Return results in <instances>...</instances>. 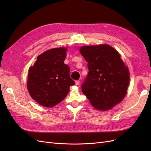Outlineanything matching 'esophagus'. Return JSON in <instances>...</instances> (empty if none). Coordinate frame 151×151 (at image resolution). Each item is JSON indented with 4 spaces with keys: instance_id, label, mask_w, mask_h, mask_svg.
I'll return each instance as SVG.
<instances>
[{
    "instance_id": "obj_1",
    "label": "esophagus",
    "mask_w": 151,
    "mask_h": 151,
    "mask_svg": "<svg viewBox=\"0 0 151 151\" xmlns=\"http://www.w3.org/2000/svg\"><path fill=\"white\" fill-rule=\"evenodd\" d=\"M76 84L77 85V86H78V85H79V84H80V81H76Z\"/></svg>"
}]
</instances>
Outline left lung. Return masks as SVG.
Masks as SVG:
<instances>
[{
    "label": "left lung",
    "instance_id": "left-lung-1",
    "mask_svg": "<svg viewBox=\"0 0 151 151\" xmlns=\"http://www.w3.org/2000/svg\"><path fill=\"white\" fill-rule=\"evenodd\" d=\"M81 54L88 62L89 72L82 91L92 106L106 111L120 103L130 83L128 67L116 50L107 44L83 46Z\"/></svg>",
    "mask_w": 151,
    "mask_h": 151
}]
</instances>
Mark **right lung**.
Instances as JSON below:
<instances>
[{"mask_svg":"<svg viewBox=\"0 0 151 151\" xmlns=\"http://www.w3.org/2000/svg\"><path fill=\"white\" fill-rule=\"evenodd\" d=\"M67 48H54L37 57L28 70L27 89L31 97L40 105L52 108L60 103L75 84L70 68L64 63Z\"/></svg>","mask_w":151,"mask_h":151,"instance_id":"add662e5","label":"right lung"}]
</instances>
